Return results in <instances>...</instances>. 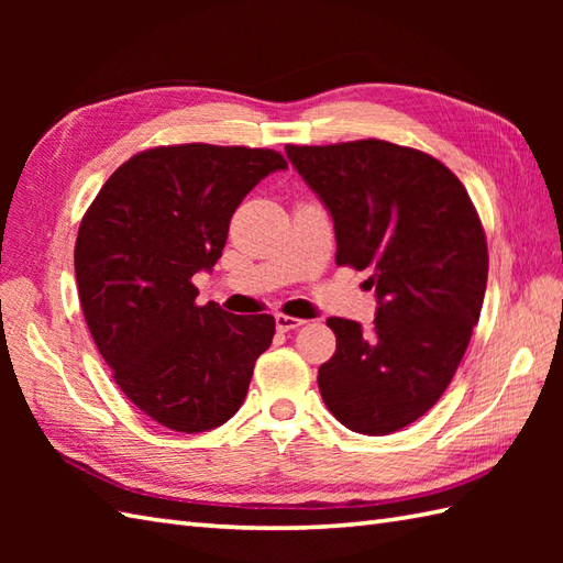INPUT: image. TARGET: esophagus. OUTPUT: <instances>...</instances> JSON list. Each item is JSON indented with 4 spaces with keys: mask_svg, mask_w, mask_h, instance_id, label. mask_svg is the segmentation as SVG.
Returning a JSON list of instances; mask_svg holds the SVG:
<instances>
[{
    "mask_svg": "<svg viewBox=\"0 0 563 563\" xmlns=\"http://www.w3.org/2000/svg\"><path fill=\"white\" fill-rule=\"evenodd\" d=\"M305 321L302 319H297V317H288V314H275V329L278 331H292V329H297V327H302Z\"/></svg>",
    "mask_w": 563,
    "mask_h": 563,
    "instance_id": "1",
    "label": "esophagus"
}]
</instances>
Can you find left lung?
I'll use <instances>...</instances> for the list:
<instances>
[{
  "label": "left lung",
  "mask_w": 563,
  "mask_h": 563,
  "mask_svg": "<svg viewBox=\"0 0 563 563\" xmlns=\"http://www.w3.org/2000/svg\"><path fill=\"white\" fill-rule=\"evenodd\" d=\"M285 154L331 214L336 263L373 271L377 297L367 331L327 321L336 353L319 367L321 399L355 433H394L442 397L479 321L488 275L479 214L426 152L357 140Z\"/></svg>",
  "instance_id": "left-lung-1"
}]
</instances>
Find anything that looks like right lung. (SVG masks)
Segmentation results:
<instances>
[{"instance_id": "1", "label": "right lung", "mask_w": 563, "mask_h": 563, "mask_svg": "<svg viewBox=\"0 0 563 563\" xmlns=\"http://www.w3.org/2000/svg\"><path fill=\"white\" fill-rule=\"evenodd\" d=\"M283 169L273 150L154 147L118 166L79 224L75 273L91 339L125 397L178 433L230 421L273 341L271 314L198 307L190 278L222 256L249 190Z\"/></svg>"}]
</instances>
